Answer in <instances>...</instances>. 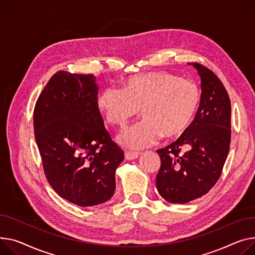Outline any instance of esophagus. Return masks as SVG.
Masks as SVG:
<instances>
[{
  "label": "esophagus",
  "mask_w": 255,
  "mask_h": 255,
  "mask_svg": "<svg viewBox=\"0 0 255 255\" xmlns=\"http://www.w3.org/2000/svg\"><path fill=\"white\" fill-rule=\"evenodd\" d=\"M140 154L139 152H137V151H125V159L126 160H134V159H136V158H138V156H139Z\"/></svg>",
  "instance_id": "1"
}]
</instances>
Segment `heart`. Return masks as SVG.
<instances>
[{"label":"heart","mask_w":255,"mask_h":255,"mask_svg":"<svg viewBox=\"0 0 255 255\" xmlns=\"http://www.w3.org/2000/svg\"><path fill=\"white\" fill-rule=\"evenodd\" d=\"M201 99L196 81L155 72L129 78L121 90H104L97 107L110 124L120 128L140 110L143 120L120 135L124 146L136 149L155 143L161 136L166 139L181 136L191 127Z\"/></svg>","instance_id":"b5f03b06"}]
</instances>
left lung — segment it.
Here are the masks:
<instances>
[{"instance_id":"left-lung-1","label":"left lung","mask_w":255,"mask_h":255,"mask_svg":"<svg viewBox=\"0 0 255 255\" xmlns=\"http://www.w3.org/2000/svg\"><path fill=\"white\" fill-rule=\"evenodd\" d=\"M192 64L201 77L200 108L188 131L157 150L161 167L156 185L159 194L170 203H188L207 194L223 172L231 143L228 91L208 67Z\"/></svg>"}]
</instances>
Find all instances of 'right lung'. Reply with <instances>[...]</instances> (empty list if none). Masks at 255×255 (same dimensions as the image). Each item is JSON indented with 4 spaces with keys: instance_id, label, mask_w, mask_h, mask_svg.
I'll return each instance as SVG.
<instances>
[{
    "instance_id": "add662e5",
    "label": "right lung",
    "mask_w": 255,
    "mask_h": 255,
    "mask_svg": "<svg viewBox=\"0 0 255 255\" xmlns=\"http://www.w3.org/2000/svg\"><path fill=\"white\" fill-rule=\"evenodd\" d=\"M93 75L55 73L33 110V130L46 178L78 206L110 200L124 152L111 138L97 107Z\"/></svg>"
}]
</instances>
